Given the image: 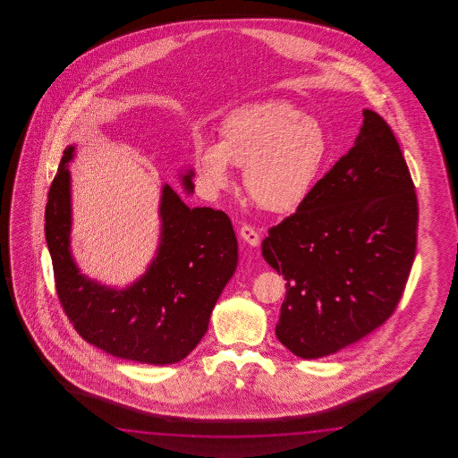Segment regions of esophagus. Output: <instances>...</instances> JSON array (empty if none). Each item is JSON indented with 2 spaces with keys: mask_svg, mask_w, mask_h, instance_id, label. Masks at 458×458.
<instances>
[{
  "mask_svg": "<svg viewBox=\"0 0 458 458\" xmlns=\"http://www.w3.org/2000/svg\"><path fill=\"white\" fill-rule=\"evenodd\" d=\"M239 233H241L243 242H247L249 245H252V247L260 243V233H257L255 227H252L250 225H243Z\"/></svg>",
  "mask_w": 458,
  "mask_h": 458,
  "instance_id": "1",
  "label": "esophagus"
}]
</instances>
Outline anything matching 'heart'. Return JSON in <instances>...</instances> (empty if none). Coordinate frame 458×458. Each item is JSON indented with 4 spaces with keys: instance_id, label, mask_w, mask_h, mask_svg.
<instances>
[{
    "instance_id": "obj_1",
    "label": "heart",
    "mask_w": 458,
    "mask_h": 458,
    "mask_svg": "<svg viewBox=\"0 0 458 458\" xmlns=\"http://www.w3.org/2000/svg\"><path fill=\"white\" fill-rule=\"evenodd\" d=\"M327 154L321 127L290 103L267 101L233 111L221 142H199L196 166L213 191L231 185L229 165L245 170V190L268 213H292L304 203Z\"/></svg>"
}]
</instances>
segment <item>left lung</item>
<instances>
[{
    "mask_svg": "<svg viewBox=\"0 0 458 458\" xmlns=\"http://www.w3.org/2000/svg\"><path fill=\"white\" fill-rule=\"evenodd\" d=\"M414 188L388 123L365 109L349 152L268 229L263 257L286 280L275 332L296 357L335 353L394 312L416 255Z\"/></svg>",
    "mask_w": 458,
    "mask_h": 458,
    "instance_id": "left-lung-1",
    "label": "left lung"
}]
</instances>
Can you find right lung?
I'll list each match as a JSON object with an SVG mask.
<instances>
[{
	"mask_svg": "<svg viewBox=\"0 0 458 458\" xmlns=\"http://www.w3.org/2000/svg\"><path fill=\"white\" fill-rule=\"evenodd\" d=\"M73 147L64 150L46 205L49 247L60 304L75 331L119 359L168 365L203 339L211 312L237 267V239L225 211L188 208L170 186L162 193V241L148 272L116 292L78 273L70 255V174ZM191 175L183 176L193 191Z\"/></svg>",
	"mask_w": 458,
	"mask_h": 458,
	"instance_id": "right-lung-1",
	"label": "right lung"
}]
</instances>
